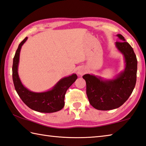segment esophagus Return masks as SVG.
Wrapping results in <instances>:
<instances>
[{"label": "esophagus", "mask_w": 146, "mask_h": 146, "mask_svg": "<svg viewBox=\"0 0 146 146\" xmlns=\"http://www.w3.org/2000/svg\"><path fill=\"white\" fill-rule=\"evenodd\" d=\"M86 73V70H85L84 68L83 67H80L77 70V74L78 75L80 76H82L84 74Z\"/></svg>", "instance_id": "34e87169"}]
</instances>
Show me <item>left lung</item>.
I'll return each instance as SVG.
<instances>
[{"label": "left lung", "mask_w": 146, "mask_h": 146, "mask_svg": "<svg viewBox=\"0 0 146 146\" xmlns=\"http://www.w3.org/2000/svg\"><path fill=\"white\" fill-rule=\"evenodd\" d=\"M120 41L115 43L116 48L123 55L124 70L112 79L93 74H86V93L90 104L97 110H109L120 107L129 98L137 80V60L133 48L121 34Z\"/></svg>", "instance_id": "left-lung-1"}]
</instances>
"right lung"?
Wrapping results in <instances>:
<instances>
[{
	"label": "right lung",
	"instance_id": "1",
	"mask_svg": "<svg viewBox=\"0 0 146 146\" xmlns=\"http://www.w3.org/2000/svg\"><path fill=\"white\" fill-rule=\"evenodd\" d=\"M27 38L26 37L20 43L13 58V80L16 91L23 102L32 110L43 113L57 112L64 107L66 91L77 79V75L73 73L65 76L58 81L52 89L46 91L36 92L26 88L20 80L18 71L21 48Z\"/></svg>",
	"mask_w": 146,
	"mask_h": 146
}]
</instances>
